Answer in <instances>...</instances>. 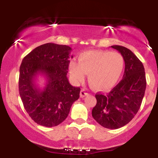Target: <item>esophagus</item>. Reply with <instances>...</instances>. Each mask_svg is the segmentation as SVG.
I'll return each mask as SVG.
<instances>
[{
	"label": "esophagus",
	"mask_w": 158,
	"mask_h": 158,
	"mask_svg": "<svg viewBox=\"0 0 158 158\" xmlns=\"http://www.w3.org/2000/svg\"><path fill=\"white\" fill-rule=\"evenodd\" d=\"M88 95V91H87V90H85V89L81 90V91H80V97H85Z\"/></svg>",
	"instance_id": "34e87169"
}]
</instances>
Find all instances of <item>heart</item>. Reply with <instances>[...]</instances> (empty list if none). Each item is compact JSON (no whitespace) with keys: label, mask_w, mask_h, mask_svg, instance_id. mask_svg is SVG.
<instances>
[{"label":"heart","mask_w":158,"mask_h":158,"mask_svg":"<svg viewBox=\"0 0 158 158\" xmlns=\"http://www.w3.org/2000/svg\"><path fill=\"white\" fill-rule=\"evenodd\" d=\"M125 68L123 56L118 52L90 50L80 54L79 62L69 63V71L74 80L80 81L88 73L89 84L97 90H108L115 86Z\"/></svg>","instance_id":"heart-1"}]
</instances>
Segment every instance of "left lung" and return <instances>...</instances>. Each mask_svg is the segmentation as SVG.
Here are the masks:
<instances>
[{"mask_svg":"<svg viewBox=\"0 0 158 158\" xmlns=\"http://www.w3.org/2000/svg\"><path fill=\"white\" fill-rule=\"evenodd\" d=\"M111 48L123 56L124 74L110 93L96 94L97 105L92 110V116L104 128L117 129L128 124L139 110L146 80L143 63L129 49L119 45Z\"/></svg>","mask_w":158,"mask_h":158,"instance_id":"obj_1","label":"left lung"}]
</instances>
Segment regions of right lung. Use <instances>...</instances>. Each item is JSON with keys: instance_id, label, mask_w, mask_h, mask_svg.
Instances as JSON below:
<instances>
[{"instance_id": "add662e5", "label": "right lung", "mask_w": 158, "mask_h": 158, "mask_svg": "<svg viewBox=\"0 0 158 158\" xmlns=\"http://www.w3.org/2000/svg\"><path fill=\"white\" fill-rule=\"evenodd\" d=\"M71 50L67 45L47 43L34 49L22 60L20 97L26 111L37 124L45 127L59 125L79 98L80 88L72 86L67 77ZM39 75L46 80L43 88L36 84Z\"/></svg>"}]
</instances>
